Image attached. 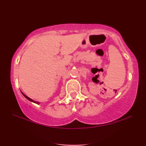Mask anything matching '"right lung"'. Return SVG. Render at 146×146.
<instances>
[{
	"mask_svg": "<svg viewBox=\"0 0 146 146\" xmlns=\"http://www.w3.org/2000/svg\"><path fill=\"white\" fill-rule=\"evenodd\" d=\"M21 93H22V94H23V95L24 96V97H25L27 99V100H29V101H31V102H34V103H35V104H39V102H37V101H35V100H33V99H31V98H30L29 97H27V96H26V95H24V94H23V92H21Z\"/></svg>",
	"mask_w": 146,
	"mask_h": 146,
	"instance_id": "obj_1",
	"label": "right lung"
}]
</instances>
